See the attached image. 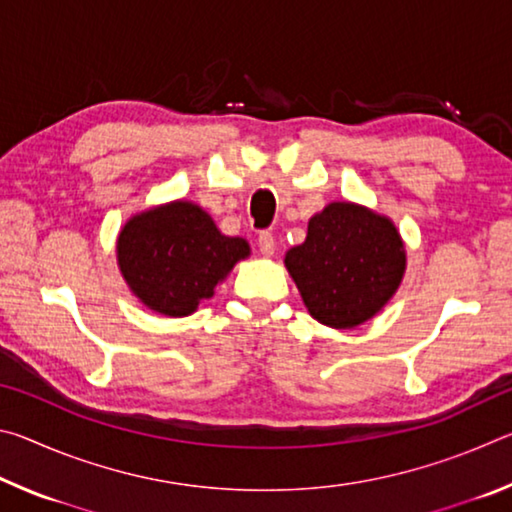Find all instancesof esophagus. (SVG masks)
<instances>
[{
	"label": "esophagus",
	"instance_id": "obj_1",
	"mask_svg": "<svg viewBox=\"0 0 512 512\" xmlns=\"http://www.w3.org/2000/svg\"><path fill=\"white\" fill-rule=\"evenodd\" d=\"M257 246H259V250H262V255H266V257L273 255L275 253V237H273V232L271 230L259 232Z\"/></svg>",
	"mask_w": 512,
	"mask_h": 512
}]
</instances>
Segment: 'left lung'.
<instances>
[{
  "label": "left lung",
  "mask_w": 512,
  "mask_h": 512,
  "mask_svg": "<svg viewBox=\"0 0 512 512\" xmlns=\"http://www.w3.org/2000/svg\"><path fill=\"white\" fill-rule=\"evenodd\" d=\"M309 314L350 329L393 298L404 275V244L395 225L366 207L332 203L311 216L305 244L284 257Z\"/></svg>",
  "instance_id": "1"
}]
</instances>
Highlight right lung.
Instances as JSON below:
<instances>
[{"instance_id": "right-lung-1", "label": "right lung", "mask_w": 512, "mask_h": 512, "mask_svg": "<svg viewBox=\"0 0 512 512\" xmlns=\"http://www.w3.org/2000/svg\"><path fill=\"white\" fill-rule=\"evenodd\" d=\"M248 253L244 239L221 235L201 207L185 201L133 216L117 241L128 287L164 316L192 314Z\"/></svg>"}]
</instances>
